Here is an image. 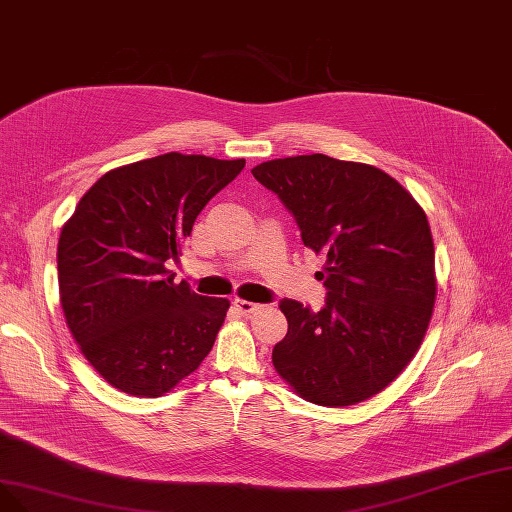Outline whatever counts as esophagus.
Segmentation results:
<instances>
[{
	"label": "esophagus",
	"mask_w": 512,
	"mask_h": 512,
	"mask_svg": "<svg viewBox=\"0 0 512 512\" xmlns=\"http://www.w3.org/2000/svg\"><path fill=\"white\" fill-rule=\"evenodd\" d=\"M233 308L242 314V316H250L252 312H256L260 306L258 304H252V302H246V299H233Z\"/></svg>",
	"instance_id": "34e87169"
}]
</instances>
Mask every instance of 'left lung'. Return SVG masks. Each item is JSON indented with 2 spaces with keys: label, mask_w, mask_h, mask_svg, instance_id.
<instances>
[{
  "label": "left lung",
  "mask_w": 512,
  "mask_h": 512,
  "mask_svg": "<svg viewBox=\"0 0 512 512\" xmlns=\"http://www.w3.org/2000/svg\"><path fill=\"white\" fill-rule=\"evenodd\" d=\"M258 182L293 215L302 242L326 260V306L283 299L289 330L273 366L316 405L362 403L417 353L434 302V242L424 208L378 167L326 155L260 163Z\"/></svg>",
  "instance_id": "1"
}]
</instances>
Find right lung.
<instances>
[{
    "label": "right lung",
    "mask_w": 512,
    "mask_h": 512,
    "mask_svg": "<svg viewBox=\"0 0 512 512\" xmlns=\"http://www.w3.org/2000/svg\"><path fill=\"white\" fill-rule=\"evenodd\" d=\"M246 161L167 153L107 171L57 244L59 302L82 355L113 388L161 397L213 349L229 299L173 283L208 200Z\"/></svg>",
    "instance_id": "1"
}]
</instances>
